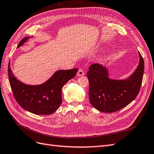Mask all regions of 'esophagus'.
<instances>
[{
  "instance_id": "esophagus-1",
  "label": "esophagus",
  "mask_w": 154,
  "mask_h": 154,
  "mask_svg": "<svg viewBox=\"0 0 154 154\" xmlns=\"http://www.w3.org/2000/svg\"><path fill=\"white\" fill-rule=\"evenodd\" d=\"M83 75H84V71H83V70H82V69H80L78 70V71L77 72V76H81Z\"/></svg>"
}]
</instances>
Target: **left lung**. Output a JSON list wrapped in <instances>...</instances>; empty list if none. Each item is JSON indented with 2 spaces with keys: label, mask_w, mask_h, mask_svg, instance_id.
<instances>
[{
  "label": "left lung",
  "mask_w": 154,
  "mask_h": 154,
  "mask_svg": "<svg viewBox=\"0 0 154 154\" xmlns=\"http://www.w3.org/2000/svg\"><path fill=\"white\" fill-rule=\"evenodd\" d=\"M139 54V63L136 71L125 80H114L109 78L105 67L93 63L87 73L89 82V100L99 111L112 113L127 106L138 95L142 84L144 60Z\"/></svg>",
  "instance_id": "left-lung-1"
}]
</instances>
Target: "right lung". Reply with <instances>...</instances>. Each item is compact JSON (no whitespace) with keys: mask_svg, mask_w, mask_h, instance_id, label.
Masks as SVG:
<instances>
[{"mask_svg":"<svg viewBox=\"0 0 154 154\" xmlns=\"http://www.w3.org/2000/svg\"><path fill=\"white\" fill-rule=\"evenodd\" d=\"M23 38L18 44L20 47L28 39ZM78 69L60 70L49 80L38 85H28L17 80L8 63V78L14 97L17 103L24 109L38 115H49L57 110L61 105L62 88L73 78Z\"/></svg>","mask_w":154,"mask_h":154,"instance_id":"add662e5","label":"right lung"}]
</instances>
